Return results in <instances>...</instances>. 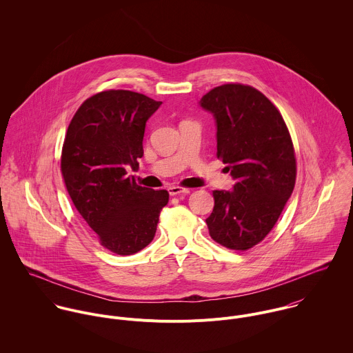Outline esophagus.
Segmentation results:
<instances>
[{
  "mask_svg": "<svg viewBox=\"0 0 353 353\" xmlns=\"http://www.w3.org/2000/svg\"><path fill=\"white\" fill-rule=\"evenodd\" d=\"M168 193H170V196L189 194V193H190V189H183V188H179V186H171V188H168Z\"/></svg>",
  "mask_w": 353,
  "mask_h": 353,
  "instance_id": "34e87169",
  "label": "esophagus"
}]
</instances>
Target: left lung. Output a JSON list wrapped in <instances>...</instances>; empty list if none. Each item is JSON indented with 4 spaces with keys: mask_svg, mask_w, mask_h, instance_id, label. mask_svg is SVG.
Listing matches in <instances>:
<instances>
[{
    "mask_svg": "<svg viewBox=\"0 0 353 353\" xmlns=\"http://www.w3.org/2000/svg\"><path fill=\"white\" fill-rule=\"evenodd\" d=\"M200 105L214 117L217 157L236 181L234 190L213 192L209 235L227 249L249 250L274 227L295 188L288 128L274 104L250 85L216 87Z\"/></svg>",
    "mask_w": 353,
    "mask_h": 353,
    "instance_id": "1",
    "label": "left lung"
}]
</instances>
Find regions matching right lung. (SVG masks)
<instances>
[{
  "label": "right lung",
  "mask_w": 353,
  "mask_h": 353,
  "mask_svg": "<svg viewBox=\"0 0 353 353\" xmlns=\"http://www.w3.org/2000/svg\"><path fill=\"white\" fill-rule=\"evenodd\" d=\"M139 92L103 91L84 101L72 118L61 156L66 190L101 245L119 255L148 246L167 190L139 186L128 176L143 157L145 123L160 107Z\"/></svg>",
  "instance_id": "right-lung-1"
}]
</instances>
